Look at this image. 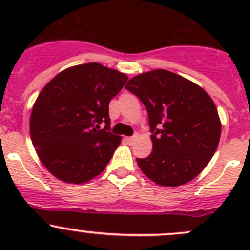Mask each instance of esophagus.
Wrapping results in <instances>:
<instances>
[{
  "label": "esophagus",
  "instance_id": "34e87169",
  "mask_svg": "<svg viewBox=\"0 0 250 250\" xmlns=\"http://www.w3.org/2000/svg\"><path fill=\"white\" fill-rule=\"evenodd\" d=\"M125 141L129 143V145H133L134 141H135V136H131V137H125Z\"/></svg>",
  "mask_w": 250,
  "mask_h": 250
}]
</instances>
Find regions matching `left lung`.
Here are the masks:
<instances>
[{"label": "left lung", "mask_w": 250, "mask_h": 250, "mask_svg": "<svg viewBox=\"0 0 250 250\" xmlns=\"http://www.w3.org/2000/svg\"><path fill=\"white\" fill-rule=\"evenodd\" d=\"M125 89L148 111L153 150L136 159L143 174L162 187H179L199 175L216 151L221 121L216 105L196 83L166 69L139 74Z\"/></svg>", "instance_id": "8db88e82"}]
</instances>
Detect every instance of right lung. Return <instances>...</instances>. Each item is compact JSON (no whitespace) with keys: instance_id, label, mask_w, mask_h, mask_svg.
I'll return each instance as SVG.
<instances>
[{"instance_id":"obj_1","label":"right lung","mask_w":250,"mask_h":250,"mask_svg":"<svg viewBox=\"0 0 250 250\" xmlns=\"http://www.w3.org/2000/svg\"><path fill=\"white\" fill-rule=\"evenodd\" d=\"M128 76L100 63L62 70L43 87L30 114V139L56 179L81 185L104 170L121 136L107 131L109 102ZM106 122L104 129L97 131Z\"/></svg>"}]
</instances>
